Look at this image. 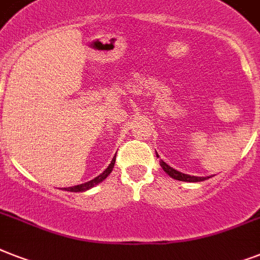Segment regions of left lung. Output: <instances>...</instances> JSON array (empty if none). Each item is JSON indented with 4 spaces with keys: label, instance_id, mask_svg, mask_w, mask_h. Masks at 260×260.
<instances>
[{
    "label": "left lung",
    "instance_id": "left-lung-1",
    "mask_svg": "<svg viewBox=\"0 0 260 260\" xmlns=\"http://www.w3.org/2000/svg\"><path fill=\"white\" fill-rule=\"evenodd\" d=\"M156 156L159 158L158 154H156ZM159 162H160V166H162L163 171H165L167 175H170L171 178H174V179H177V181L201 182V181H205V179H208V178H210V177H194V175H189V174H183V173H181V171L175 170V169H173V167L169 166L166 162H163L162 159H160Z\"/></svg>",
    "mask_w": 260,
    "mask_h": 260
}]
</instances>
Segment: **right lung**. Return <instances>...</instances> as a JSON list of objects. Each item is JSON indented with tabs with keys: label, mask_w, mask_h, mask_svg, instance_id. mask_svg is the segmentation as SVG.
Here are the masks:
<instances>
[{
	"label": "right lung",
	"mask_w": 260,
	"mask_h": 260,
	"mask_svg": "<svg viewBox=\"0 0 260 260\" xmlns=\"http://www.w3.org/2000/svg\"><path fill=\"white\" fill-rule=\"evenodd\" d=\"M114 162H116V156H114L113 159H112V162H110V165L108 167H106L105 170L102 171L98 177H95L94 179H91V181L89 182H85V183H81V185H77V186H71V187H63L64 190H67V191H73V193H79V191H86V190L91 189V187H94V186H97L98 183H101L104 179H105L108 175H109L110 173H112V170H113L114 167Z\"/></svg>",
	"instance_id": "right-lung-1"
}]
</instances>
